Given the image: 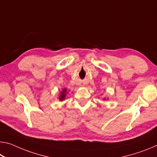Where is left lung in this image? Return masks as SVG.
Masks as SVG:
<instances>
[{
  "label": "left lung",
  "mask_w": 157,
  "mask_h": 157,
  "mask_svg": "<svg viewBox=\"0 0 157 157\" xmlns=\"http://www.w3.org/2000/svg\"><path fill=\"white\" fill-rule=\"evenodd\" d=\"M104 100H106V98H104ZM107 100H108V99H107Z\"/></svg>",
  "instance_id": "1"
}]
</instances>
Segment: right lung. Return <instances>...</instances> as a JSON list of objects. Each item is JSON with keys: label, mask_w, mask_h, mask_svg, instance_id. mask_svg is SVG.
Segmentation results:
<instances>
[{"label": "right lung", "mask_w": 157, "mask_h": 157, "mask_svg": "<svg viewBox=\"0 0 157 157\" xmlns=\"http://www.w3.org/2000/svg\"><path fill=\"white\" fill-rule=\"evenodd\" d=\"M68 91L67 89H63L62 90V91H60V94L59 95V97H58V99H59V101H63L65 100L66 95H67Z\"/></svg>", "instance_id": "add662e5"}]
</instances>
